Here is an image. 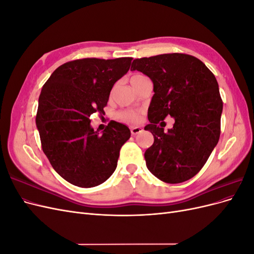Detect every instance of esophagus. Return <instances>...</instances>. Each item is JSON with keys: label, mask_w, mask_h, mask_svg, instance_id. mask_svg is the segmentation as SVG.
<instances>
[{"label": "esophagus", "mask_w": 254, "mask_h": 254, "mask_svg": "<svg viewBox=\"0 0 254 254\" xmlns=\"http://www.w3.org/2000/svg\"><path fill=\"white\" fill-rule=\"evenodd\" d=\"M130 131H131V134L132 135H135L137 133H140L143 131V129L141 127H131L130 128Z\"/></svg>", "instance_id": "34e87169"}]
</instances>
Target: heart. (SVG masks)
Here are the masks:
<instances>
[{
  "label": "heart",
  "instance_id": "heart-1",
  "mask_svg": "<svg viewBox=\"0 0 254 254\" xmlns=\"http://www.w3.org/2000/svg\"><path fill=\"white\" fill-rule=\"evenodd\" d=\"M141 77H143V75H139V74L133 75L131 77V81L140 79ZM117 118L120 121L125 122V123H137L141 119V114L139 111H135V110H122L118 112Z\"/></svg>",
  "mask_w": 254,
  "mask_h": 254
}]
</instances>
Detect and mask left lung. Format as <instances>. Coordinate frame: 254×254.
<instances>
[{
  "label": "left lung",
  "instance_id": "obj_1",
  "mask_svg": "<svg viewBox=\"0 0 254 254\" xmlns=\"http://www.w3.org/2000/svg\"><path fill=\"white\" fill-rule=\"evenodd\" d=\"M131 71L153 82L145 126L155 141L144 157L152 175L166 183H181L199 173L217 145L222 99L214 74L198 58L182 53L134 59ZM170 115L167 133L157 124Z\"/></svg>",
  "mask_w": 254,
  "mask_h": 254
}]
</instances>
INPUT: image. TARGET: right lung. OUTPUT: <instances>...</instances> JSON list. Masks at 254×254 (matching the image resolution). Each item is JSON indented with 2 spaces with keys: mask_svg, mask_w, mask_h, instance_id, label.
I'll list each match as a JSON object with an SVG mask.
<instances>
[{
  "mask_svg": "<svg viewBox=\"0 0 254 254\" xmlns=\"http://www.w3.org/2000/svg\"><path fill=\"white\" fill-rule=\"evenodd\" d=\"M131 60L68 61L44 83L36 115L41 147L54 170L73 186H99L117 168L129 128L111 121L99 134L91 127L90 117L105 113L113 84L128 72Z\"/></svg>",
  "mask_w": 254,
  "mask_h": 254,
  "instance_id": "add662e5",
  "label": "right lung"
}]
</instances>
